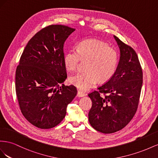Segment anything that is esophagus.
I'll list each match as a JSON object with an SVG mask.
<instances>
[{
    "mask_svg": "<svg viewBox=\"0 0 158 158\" xmlns=\"http://www.w3.org/2000/svg\"><path fill=\"white\" fill-rule=\"evenodd\" d=\"M85 95V94L83 92H81V91H77V96L79 97H84Z\"/></svg>",
    "mask_w": 158,
    "mask_h": 158,
    "instance_id": "esophagus-1",
    "label": "esophagus"
}]
</instances>
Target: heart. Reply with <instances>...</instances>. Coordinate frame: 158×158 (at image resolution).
I'll return each instance as SVG.
<instances>
[{
    "mask_svg": "<svg viewBox=\"0 0 158 158\" xmlns=\"http://www.w3.org/2000/svg\"><path fill=\"white\" fill-rule=\"evenodd\" d=\"M81 60L88 61L86 72L70 78V83L81 91L94 87L98 81L105 82L114 74L118 64V53L114 49L97 40H87L80 42L77 49H71L65 55L64 64L71 72L78 68Z\"/></svg>",
    "mask_w": 158,
    "mask_h": 158,
    "instance_id": "1",
    "label": "heart"
}]
</instances>
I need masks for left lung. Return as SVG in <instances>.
<instances>
[{
	"label": "left lung",
	"instance_id": "1",
	"mask_svg": "<svg viewBox=\"0 0 158 158\" xmlns=\"http://www.w3.org/2000/svg\"><path fill=\"white\" fill-rule=\"evenodd\" d=\"M114 38L120 49L116 71L106 83L98 87V91L88 94L92 101L89 123L105 134L122 130L132 119L142 86V70L136 52L115 35Z\"/></svg>",
	"mask_w": 158,
	"mask_h": 158
}]
</instances>
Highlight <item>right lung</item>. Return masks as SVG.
Masks as SVG:
<instances>
[{
  "mask_svg": "<svg viewBox=\"0 0 158 158\" xmlns=\"http://www.w3.org/2000/svg\"><path fill=\"white\" fill-rule=\"evenodd\" d=\"M75 30L64 25L40 30L27 44L17 66L16 93L21 112L39 128L59 124L77 93L73 85L63 83L67 79L64 45Z\"/></svg>",
  "mask_w": 158,
  "mask_h": 158,
  "instance_id": "1",
  "label": "right lung"
}]
</instances>
